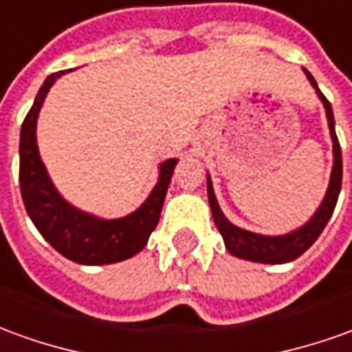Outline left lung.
Instances as JSON below:
<instances>
[{
    "instance_id": "obj_1",
    "label": "left lung",
    "mask_w": 352,
    "mask_h": 352,
    "mask_svg": "<svg viewBox=\"0 0 352 352\" xmlns=\"http://www.w3.org/2000/svg\"><path fill=\"white\" fill-rule=\"evenodd\" d=\"M302 72L307 74L310 86L314 88L316 96H318L322 105L326 109L329 138H331V144H333V164H331L328 190H326V195H324V199L318 205V208L314 210V214L302 226L295 228V230L287 232V234H280V236H264V234L249 232L245 228L232 224L226 218V214L222 212V208H220L217 201V195H214L210 174H207V195L210 212H212V220H214L218 232H220V236L224 239L228 253L234 254L237 258H243V261L261 264H285L295 261L297 256H301L318 239L322 230L326 228L328 220L333 214L336 203H338L339 191H341V180H343V161H341V147H339L338 135H336L333 111H331V105H329L328 99L324 98V94L320 91L314 76L307 69H302Z\"/></svg>"
}]
</instances>
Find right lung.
Masks as SVG:
<instances>
[{
  "mask_svg": "<svg viewBox=\"0 0 352 352\" xmlns=\"http://www.w3.org/2000/svg\"><path fill=\"white\" fill-rule=\"evenodd\" d=\"M63 74L65 70L45 78L21 128L19 180L24 207L43 239L65 258L86 266L120 263L132 258L147 245V239L161 217L162 203L178 159L159 162V178L153 186L151 193L140 207L126 217L101 218L74 207L60 195V191L50 178V172L40 157L36 138L38 116L43 101L47 98L51 86Z\"/></svg>",
  "mask_w": 352,
  "mask_h": 352,
  "instance_id": "1",
  "label": "right lung"
}]
</instances>
